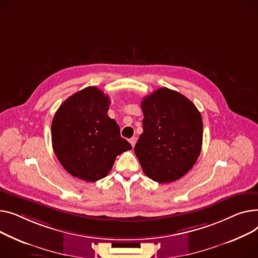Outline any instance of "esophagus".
<instances>
[{"mask_svg":"<svg viewBox=\"0 0 258 258\" xmlns=\"http://www.w3.org/2000/svg\"><path fill=\"white\" fill-rule=\"evenodd\" d=\"M136 140H138L136 138H131V139L129 140V142H130V144H131V146H132V147H134V146H135V144H136Z\"/></svg>","mask_w":258,"mask_h":258,"instance_id":"esophagus-1","label":"esophagus"}]
</instances>
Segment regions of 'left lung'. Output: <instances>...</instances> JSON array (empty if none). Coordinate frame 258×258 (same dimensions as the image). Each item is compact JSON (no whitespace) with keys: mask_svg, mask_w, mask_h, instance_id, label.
Here are the masks:
<instances>
[{"mask_svg":"<svg viewBox=\"0 0 258 258\" xmlns=\"http://www.w3.org/2000/svg\"><path fill=\"white\" fill-rule=\"evenodd\" d=\"M144 132L134 147L144 173L169 183L184 176L198 159L203 140L199 110L183 95L161 87L142 102Z\"/></svg>","mask_w":258,"mask_h":258,"instance_id":"obj_1","label":"left lung"}]
</instances>
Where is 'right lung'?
Masks as SVG:
<instances>
[{"mask_svg": "<svg viewBox=\"0 0 258 258\" xmlns=\"http://www.w3.org/2000/svg\"><path fill=\"white\" fill-rule=\"evenodd\" d=\"M110 100L96 86L69 97L52 122V146L72 176L95 182L107 176L117 155L131 150L107 114Z\"/></svg>", "mask_w": 258, "mask_h": 258, "instance_id": "1", "label": "right lung"}]
</instances>
